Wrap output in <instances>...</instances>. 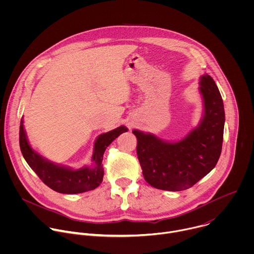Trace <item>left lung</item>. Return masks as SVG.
<instances>
[{
  "label": "left lung",
  "instance_id": "1",
  "mask_svg": "<svg viewBox=\"0 0 254 254\" xmlns=\"http://www.w3.org/2000/svg\"><path fill=\"white\" fill-rule=\"evenodd\" d=\"M204 116L184 138L170 142L151 133L132 130L144 180L154 188L183 191L194 186L214 169L222 150L225 123L221 94L213 78H200Z\"/></svg>",
  "mask_w": 254,
  "mask_h": 254
}]
</instances>
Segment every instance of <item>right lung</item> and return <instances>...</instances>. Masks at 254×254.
<instances>
[{
	"instance_id": "1",
	"label": "right lung",
	"mask_w": 254,
	"mask_h": 254,
	"mask_svg": "<svg viewBox=\"0 0 254 254\" xmlns=\"http://www.w3.org/2000/svg\"><path fill=\"white\" fill-rule=\"evenodd\" d=\"M126 131H127V128L122 126L100 134L94 143V152L92 155L93 166L83 167L78 170L55 165L34 152L30 147L24 130L23 118L20 123L19 141L24 159L45 185L58 193L78 194L94 190L101 184L104 173L102 168L104 151L113 140Z\"/></svg>"
}]
</instances>
